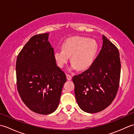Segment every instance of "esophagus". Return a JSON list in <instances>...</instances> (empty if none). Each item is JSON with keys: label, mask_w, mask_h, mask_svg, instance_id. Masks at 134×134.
Returning <instances> with one entry per match:
<instances>
[{"label": "esophagus", "mask_w": 134, "mask_h": 134, "mask_svg": "<svg viewBox=\"0 0 134 134\" xmlns=\"http://www.w3.org/2000/svg\"><path fill=\"white\" fill-rule=\"evenodd\" d=\"M66 76H67V79H68V80L69 81H70L71 79H72V76L71 75H69V74H66Z\"/></svg>", "instance_id": "obj_1"}]
</instances>
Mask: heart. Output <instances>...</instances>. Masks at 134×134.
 Listing matches in <instances>:
<instances>
[{
	"label": "heart",
	"mask_w": 134,
	"mask_h": 134,
	"mask_svg": "<svg viewBox=\"0 0 134 134\" xmlns=\"http://www.w3.org/2000/svg\"><path fill=\"white\" fill-rule=\"evenodd\" d=\"M62 49L54 53V59L58 67H63L71 56L73 69L84 70L89 67L94 60L98 45L93 39L74 36L65 40L62 44Z\"/></svg>",
	"instance_id": "1"
}]
</instances>
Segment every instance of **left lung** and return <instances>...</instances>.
I'll return each mask as SVG.
<instances>
[{
	"mask_svg": "<svg viewBox=\"0 0 134 134\" xmlns=\"http://www.w3.org/2000/svg\"><path fill=\"white\" fill-rule=\"evenodd\" d=\"M103 45L90 67L73 76L76 102L82 110L97 113L114 100L119 87L121 63L119 52L104 35Z\"/></svg>",
	"mask_w": 134,
	"mask_h": 134,
	"instance_id": "obj_1",
	"label": "left lung"
}]
</instances>
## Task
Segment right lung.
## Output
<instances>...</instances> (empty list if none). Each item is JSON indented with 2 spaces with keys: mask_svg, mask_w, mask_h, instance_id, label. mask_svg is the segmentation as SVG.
Listing matches in <instances>:
<instances>
[{
  "mask_svg": "<svg viewBox=\"0 0 134 134\" xmlns=\"http://www.w3.org/2000/svg\"><path fill=\"white\" fill-rule=\"evenodd\" d=\"M48 36L47 33L32 37L16 62L19 94L27 108L41 115L50 114L57 109L67 80L65 73L56 65Z\"/></svg>",
  "mask_w": 134,
  "mask_h": 134,
  "instance_id": "right-lung-1",
  "label": "right lung"
}]
</instances>
